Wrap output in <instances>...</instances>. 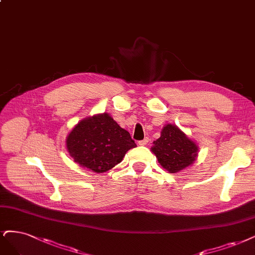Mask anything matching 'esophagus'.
Wrapping results in <instances>:
<instances>
[{
    "instance_id": "34e87169",
    "label": "esophagus",
    "mask_w": 255,
    "mask_h": 255,
    "mask_svg": "<svg viewBox=\"0 0 255 255\" xmlns=\"http://www.w3.org/2000/svg\"><path fill=\"white\" fill-rule=\"evenodd\" d=\"M147 142H148V138H144L143 140H141V141H139V142H138V144L143 146V145H146V144H147Z\"/></svg>"
}]
</instances>
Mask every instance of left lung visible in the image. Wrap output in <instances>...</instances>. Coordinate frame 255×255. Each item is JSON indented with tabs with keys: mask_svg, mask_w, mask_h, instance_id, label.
<instances>
[{
	"mask_svg": "<svg viewBox=\"0 0 255 255\" xmlns=\"http://www.w3.org/2000/svg\"><path fill=\"white\" fill-rule=\"evenodd\" d=\"M151 151L169 173H178L192 165L198 156V145L175 125H165Z\"/></svg>",
	"mask_w": 255,
	"mask_h": 255,
	"instance_id": "1",
	"label": "left lung"
}]
</instances>
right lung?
<instances>
[{
	"instance_id": "add662e5",
	"label": "right lung",
	"mask_w": 255,
	"mask_h": 255,
	"mask_svg": "<svg viewBox=\"0 0 255 255\" xmlns=\"http://www.w3.org/2000/svg\"><path fill=\"white\" fill-rule=\"evenodd\" d=\"M67 152L76 163L95 173H104L121 162L136 147L128 131L108 113L80 120L66 137Z\"/></svg>"
}]
</instances>
